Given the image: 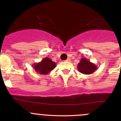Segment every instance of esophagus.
I'll list each match as a JSON object with an SVG mask.
<instances>
[{"label": "esophagus", "instance_id": "1", "mask_svg": "<svg viewBox=\"0 0 121 121\" xmlns=\"http://www.w3.org/2000/svg\"><path fill=\"white\" fill-rule=\"evenodd\" d=\"M66 61L70 62V61H71V59H70V58H67V59L66 60Z\"/></svg>", "mask_w": 121, "mask_h": 121}]
</instances>
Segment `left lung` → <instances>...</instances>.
Masks as SVG:
<instances>
[{
	"label": "left lung",
	"mask_w": 121,
	"mask_h": 121,
	"mask_svg": "<svg viewBox=\"0 0 121 121\" xmlns=\"http://www.w3.org/2000/svg\"><path fill=\"white\" fill-rule=\"evenodd\" d=\"M97 65L94 63H92L84 57L80 60V63L78 64L77 68L80 73L84 74H90L93 73L97 69Z\"/></svg>",
	"instance_id": "left-lung-1"
}]
</instances>
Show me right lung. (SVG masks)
Here are the masks:
<instances>
[{"instance_id":"right-lung-1","label":"right lung","mask_w":121,"mask_h":121,"mask_svg":"<svg viewBox=\"0 0 121 121\" xmlns=\"http://www.w3.org/2000/svg\"><path fill=\"white\" fill-rule=\"evenodd\" d=\"M33 67L36 72L42 75H47L56 66V63L48 57L44 58L40 62L33 64Z\"/></svg>"}]
</instances>
